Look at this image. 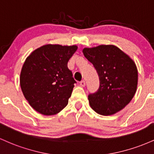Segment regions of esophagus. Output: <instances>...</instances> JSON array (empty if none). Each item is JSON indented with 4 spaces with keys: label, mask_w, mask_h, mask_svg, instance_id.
<instances>
[{
    "label": "esophagus",
    "mask_w": 154,
    "mask_h": 154,
    "mask_svg": "<svg viewBox=\"0 0 154 154\" xmlns=\"http://www.w3.org/2000/svg\"><path fill=\"white\" fill-rule=\"evenodd\" d=\"M80 85H81V86H83V87H84V86H85V85H86L85 82H84V81H82V82H80Z\"/></svg>",
    "instance_id": "34e87169"
}]
</instances>
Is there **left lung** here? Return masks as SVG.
Returning <instances> with one entry per match:
<instances>
[{
  "label": "left lung",
  "instance_id": "8db88e82",
  "mask_svg": "<svg viewBox=\"0 0 154 154\" xmlns=\"http://www.w3.org/2000/svg\"><path fill=\"white\" fill-rule=\"evenodd\" d=\"M83 53L93 64L100 79L97 91L88 96L91 108L103 116L122 110L137 90L138 72L134 62L114 45L84 48Z\"/></svg>",
  "mask_w": 154,
  "mask_h": 154
}]
</instances>
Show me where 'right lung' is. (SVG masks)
I'll use <instances>...</instances> for the list:
<instances>
[{"label": "right lung", "instance_id": "obj_1", "mask_svg": "<svg viewBox=\"0 0 154 154\" xmlns=\"http://www.w3.org/2000/svg\"><path fill=\"white\" fill-rule=\"evenodd\" d=\"M75 45L46 44L26 58L20 72V86L30 106L46 116L57 114L68 105L75 81L68 62Z\"/></svg>", "mask_w": 154, "mask_h": 154}]
</instances>
